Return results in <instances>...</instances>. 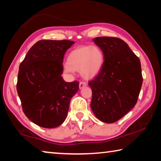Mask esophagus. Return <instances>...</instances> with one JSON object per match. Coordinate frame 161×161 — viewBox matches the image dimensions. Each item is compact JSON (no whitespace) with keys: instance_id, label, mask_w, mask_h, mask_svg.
I'll use <instances>...</instances> for the list:
<instances>
[{"instance_id":"34e87169","label":"esophagus","mask_w":161,"mask_h":161,"mask_svg":"<svg viewBox=\"0 0 161 161\" xmlns=\"http://www.w3.org/2000/svg\"><path fill=\"white\" fill-rule=\"evenodd\" d=\"M79 86H80V88L81 89V88H83L84 86H86V83L84 82V81H80V84H79Z\"/></svg>"}]
</instances>
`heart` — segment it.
Wrapping results in <instances>:
<instances>
[{"mask_svg": "<svg viewBox=\"0 0 161 161\" xmlns=\"http://www.w3.org/2000/svg\"><path fill=\"white\" fill-rule=\"evenodd\" d=\"M104 62V54L97 46H81L73 50L67 58V64L64 66L67 73L80 71L85 79H92L100 72Z\"/></svg>", "mask_w": 161, "mask_h": 161, "instance_id": "b5f03b06", "label": "heart"}]
</instances>
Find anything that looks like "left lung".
Returning <instances> with one entry per match:
<instances>
[{
  "mask_svg": "<svg viewBox=\"0 0 161 161\" xmlns=\"http://www.w3.org/2000/svg\"><path fill=\"white\" fill-rule=\"evenodd\" d=\"M104 62L99 75L89 81L92 91L91 108L104 123H114L135 107L143 83L139 58L121 39L97 37Z\"/></svg>",
  "mask_w": 161,
  "mask_h": 161,
  "instance_id": "1",
  "label": "left lung"
}]
</instances>
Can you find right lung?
I'll use <instances>...</instances> for the list:
<instances>
[{"mask_svg": "<svg viewBox=\"0 0 161 161\" xmlns=\"http://www.w3.org/2000/svg\"><path fill=\"white\" fill-rule=\"evenodd\" d=\"M71 40H42L30 49L19 67L17 92L25 116L46 129H53L66 119L69 102L79 82L62 77L66 51Z\"/></svg>", "mask_w": 161, "mask_h": 161, "instance_id": "add662e5", "label": "right lung"}]
</instances>
